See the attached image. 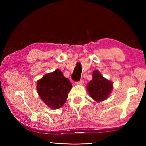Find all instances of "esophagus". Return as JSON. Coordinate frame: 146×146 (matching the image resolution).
I'll return each mask as SVG.
<instances>
[{
  "mask_svg": "<svg viewBox=\"0 0 146 146\" xmlns=\"http://www.w3.org/2000/svg\"><path fill=\"white\" fill-rule=\"evenodd\" d=\"M76 85H82L83 84V80H80L79 82H77L75 83Z\"/></svg>",
  "mask_w": 146,
  "mask_h": 146,
  "instance_id": "1",
  "label": "esophagus"
}]
</instances>
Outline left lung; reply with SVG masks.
<instances>
[{"mask_svg":"<svg viewBox=\"0 0 146 146\" xmlns=\"http://www.w3.org/2000/svg\"><path fill=\"white\" fill-rule=\"evenodd\" d=\"M92 77L86 86L90 97L97 102L106 100L112 90L113 83L104 78L98 70L93 72Z\"/></svg>","mask_w":146,"mask_h":146,"instance_id":"1","label":"left lung"}]
</instances>
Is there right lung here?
<instances>
[{
    "mask_svg": "<svg viewBox=\"0 0 146 146\" xmlns=\"http://www.w3.org/2000/svg\"><path fill=\"white\" fill-rule=\"evenodd\" d=\"M71 87L69 79L65 78L59 69L46 74L37 83V91L40 98L52 109L63 106Z\"/></svg>",
    "mask_w": 146,
    "mask_h": 146,
    "instance_id": "right-lung-1",
    "label": "right lung"
}]
</instances>
